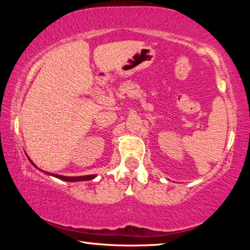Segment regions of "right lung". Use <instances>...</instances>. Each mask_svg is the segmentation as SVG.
I'll return each mask as SVG.
<instances>
[{"label": "right lung", "instance_id": "1", "mask_svg": "<svg viewBox=\"0 0 250 250\" xmlns=\"http://www.w3.org/2000/svg\"><path fill=\"white\" fill-rule=\"evenodd\" d=\"M28 160H29V158H28ZM29 161H31V160H29ZM31 163L33 164L34 167H36V166L32 162V161H31ZM46 174H48V175H53V176H55V177H57V179H59V180L67 181V182L89 181V180H92V179H94V177H95V175H94V174H92V175H83V176H62V175H58V174H53V173H48V172H46Z\"/></svg>", "mask_w": 250, "mask_h": 250}]
</instances>
